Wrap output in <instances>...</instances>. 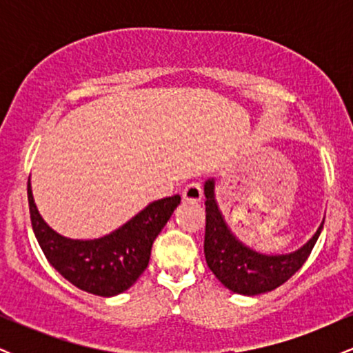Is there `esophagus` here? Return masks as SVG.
<instances>
[{
  "label": "esophagus",
  "mask_w": 353,
  "mask_h": 353,
  "mask_svg": "<svg viewBox=\"0 0 353 353\" xmlns=\"http://www.w3.org/2000/svg\"><path fill=\"white\" fill-rule=\"evenodd\" d=\"M182 197H184V201L199 202L202 199V188L199 182H192V184L185 185V189L182 190Z\"/></svg>",
  "instance_id": "1"
}]
</instances>
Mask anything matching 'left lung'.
<instances>
[{
	"instance_id": "8db88e82",
	"label": "left lung",
	"mask_w": 353,
	"mask_h": 353,
	"mask_svg": "<svg viewBox=\"0 0 353 353\" xmlns=\"http://www.w3.org/2000/svg\"><path fill=\"white\" fill-rule=\"evenodd\" d=\"M204 196L205 262L222 285L228 287L230 292L247 295V297L270 292L289 281L305 264L325 221L323 217L314 236L294 252L262 254L245 245L229 228L217 204L214 177L205 179Z\"/></svg>"
}]
</instances>
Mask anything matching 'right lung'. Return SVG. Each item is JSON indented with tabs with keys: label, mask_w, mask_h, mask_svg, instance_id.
Instances as JSON below:
<instances>
[{
	"label": "right lung",
	"mask_w": 353,
	"mask_h": 353,
	"mask_svg": "<svg viewBox=\"0 0 353 353\" xmlns=\"http://www.w3.org/2000/svg\"><path fill=\"white\" fill-rule=\"evenodd\" d=\"M31 225L48 262L84 292L114 297L125 292L149 264L156 237L181 204V196L149 202L125 224L98 239L61 236L39 214L28 181Z\"/></svg>",
	"instance_id": "obj_1"
}]
</instances>
